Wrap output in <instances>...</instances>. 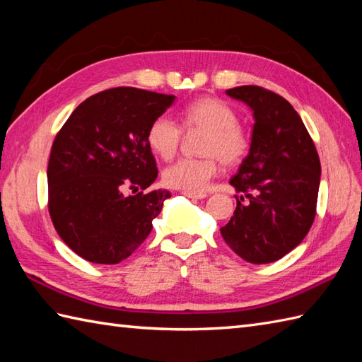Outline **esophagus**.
<instances>
[{
    "mask_svg": "<svg viewBox=\"0 0 362 362\" xmlns=\"http://www.w3.org/2000/svg\"><path fill=\"white\" fill-rule=\"evenodd\" d=\"M183 194L189 199H205L206 193H191V191H183Z\"/></svg>",
    "mask_w": 362,
    "mask_h": 362,
    "instance_id": "1",
    "label": "esophagus"
}]
</instances>
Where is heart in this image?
<instances>
[{
    "instance_id": "obj_1",
    "label": "heart",
    "mask_w": 362,
    "mask_h": 362,
    "mask_svg": "<svg viewBox=\"0 0 362 362\" xmlns=\"http://www.w3.org/2000/svg\"><path fill=\"white\" fill-rule=\"evenodd\" d=\"M185 129L202 130L205 136L201 146L202 158H182L163 171L168 187L201 193L218 173V158L224 165H235L244 158L249 149V138L238 126L232 107L214 98H202L183 110ZM182 129L177 122L160 115L148 129V144L158 157L169 160L179 149Z\"/></svg>"
}]
</instances>
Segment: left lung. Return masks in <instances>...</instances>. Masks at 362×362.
I'll use <instances>...</instances> for the list:
<instances>
[{"label":"left lung","mask_w":362,"mask_h":362,"mask_svg":"<svg viewBox=\"0 0 362 362\" xmlns=\"http://www.w3.org/2000/svg\"><path fill=\"white\" fill-rule=\"evenodd\" d=\"M226 93L250 107L255 124L247 157L230 179L241 196L221 235L249 263H274L310 232L316 216L320 160L302 118L286 99L257 86Z\"/></svg>","instance_id":"obj_1"}]
</instances>
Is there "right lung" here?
Listing matches in <instances>:
<instances>
[{
  "mask_svg": "<svg viewBox=\"0 0 362 362\" xmlns=\"http://www.w3.org/2000/svg\"><path fill=\"white\" fill-rule=\"evenodd\" d=\"M174 99L134 87L104 90L76 107L56 135L46 171L51 221L90 263L117 264L132 255L171 197L166 189L124 191L157 179L148 129Z\"/></svg>",
  "mask_w": 362,
  "mask_h": 362,
  "instance_id": "right-lung-1",
  "label": "right lung"
}]
</instances>
